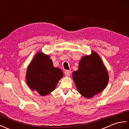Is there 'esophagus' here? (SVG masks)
Listing matches in <instances>:
<instances>
[{"mask_svg": "<svg viewBox=\"0 0 129 129\" xmlns=\"http://www.w3.org/2000/svg\"><path fill=\"white\" fill-rule=\"evenodd\" d=\"M65 74L67 75V76H70L71 75V73H72V72H71L70 70H67L65 71Z\"/></svg>", "mask_w": 129, "mask_h": 129, "instance_id": "1", "label": "esophagus"}]
</instances>
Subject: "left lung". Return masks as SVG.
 Returning a JSON list of instances; mask_svg holds the SVG:
<instances>
[{
	"label": "left lung",
	"instance_id": "obj_1",
	"mask_svg": "<svg viewBox=\"0 0 129 129\" xmlns=\"http://www.w3.org/2000/svg\"><path fill=\"white\" fill-rule=\"evenodd\" d=\"M73 78L79 93L91 98L106 86L109 75L102 60L96 52L83 57L79 69L73 73Z\"/></svg>",
	"mask_w": 129,
	"mask_h": 129
}]
</instances>
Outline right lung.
<instances>
[{
  "instance_id": "obj_1",
  "label": "right lung",
  "mask_w": 129,
  "mask_h": 129,
  "mask_svg": "<svg viewBox=\"0 0 129 129\" xmlns=\"http://www.w3.org/2000/svg\"><path fill=\"white\" fill-rule=\"evenodd\" d=\"M62 75L61 70L54 67L48 55L39 53L29 65L26 82L31 90L45 96L54 90Z\"/></svg>"
}]
</instances>
